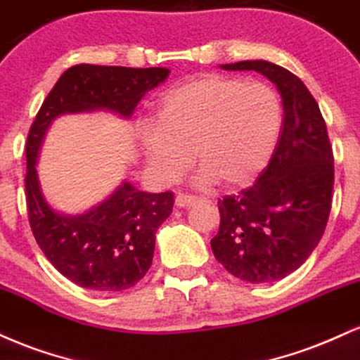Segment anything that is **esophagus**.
I'll return each instance as SVG.
<instances>
[{
	"instance_id": "esophagus-1",
	"label": "esophagus",
	"mask_w": 360,
	"mask_h": 360,
	"mask_svg": "<svg viewBox=\"0 0 360 360\" xmlns=\"http://www.w3.org/2000/svg\"><path fill=\"white\" fill-rule=\"evenodd\" d=\"M200 202V198L195 195H187V193H176L175 204L176 207H192Z\"/></svg>"
}]
</instances>
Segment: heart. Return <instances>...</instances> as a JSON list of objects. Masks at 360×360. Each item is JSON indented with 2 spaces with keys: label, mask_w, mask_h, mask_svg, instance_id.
I'll use <instances>...</instances> for the list:
<instances>
[{
  "label": "heart",
  "mask_w": 360,
  "mask_h": 360,
  "mask_svg": "<svg viewBox=\"0 0 360 360\" xmlns=\"http://www.w3.org/2000/svg\"><path fill=\"white\" fill-rule=\"evenodd\" d=\"M281 126L283 104L269 84L210 74L168 91L139 145L163 184L179 179L195 153L202 184L243 188L271 162Z\"/></svg>",
  "instance_id": "1"
}]
</instances>
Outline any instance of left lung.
Segmentation results:
<instances>
[{
  "label": "left lung",
  "mask_w": 360,
  "mask_h": 360,
  "mask_svg": "<svg viewBox=\"0 0 360 360\" xmlns=\"http://www.w3.org/2000/svg\"><path fill=\"white\" fill-rule=\"evenodd\" d=\"M256 70L278 87L283 126L256 184L217 202L215 259L246 283H269L298 269L322 239L332 209L333 153L315 97L290 70L266 60L221 65Z\"/></svg>",
  "instance_id": "1"
}]
</instances>
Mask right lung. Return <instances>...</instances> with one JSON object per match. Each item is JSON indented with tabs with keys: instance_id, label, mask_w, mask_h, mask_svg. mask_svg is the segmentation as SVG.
Instances as JSON below:
<instances>
[{
	"instance_id": "add662e5",
	"label": "right lung",
	"mask_w": 360,
	"mask_h": 360,
	"mask_svg": "<svg viewBox=\"0 0 360 360\" xmlns=\"http://www.w3.org/2000/svg\"><path fill=\"white\" fill-rule=\"evenodd\" d=\"M168 74L165 67L79 63L60 75L30 128L25 175L30 227L53 268L82 288L112 293L136 285L150 269L155 234L175 200L173 192L148 193L122 181L86 214L57 212L41 193L35 168L45 133L55 117L70 112L108 109L128 120L141 97Z\"/></svg>"
}]
</instances>
